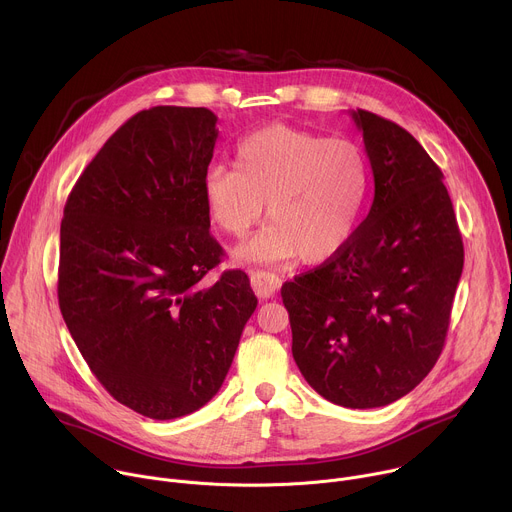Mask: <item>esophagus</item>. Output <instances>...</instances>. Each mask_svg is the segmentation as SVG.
I'll return each mask as SVG.
<instances>
[{"instance_id": "1", "label": "esophagus", "mask_w": 512, "mask_h": 512, "mask_svg": "<svg viewBox=\"0 0 512 512\" xmlns=\"http://www.w3.org/2000/svg\"><path fill=\"white\" fill-rule=\"evenodd\" d=\"M249 277H251V287H253V291H255L259 300L273 298L277 294V289L281 287V277L271 273V271L251 269Z\"/></svg>"}]
</instances>
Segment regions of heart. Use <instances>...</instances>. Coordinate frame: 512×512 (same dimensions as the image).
Returning <instances> with one entry per match:
<instances>
[{
    "instance_id": "b5f03b06",
    "label": "heart",
    "mask_w": 512,
    "mask_h": 512,
    "mask_svg": "<svg viewBox=\"0 0 512 512\" xmlns=\"http://www.w3.org/2000/svg\"><path fill=\"white\" fill-rule=\"evenodd\" d=\"M371 190V164L358 143L289 125H269L239 141L235 170L212 166L202 198L218 231L243 239L261 221L269 225L237 249L245 261L324 263L354 235Z\"/></svg>"
}]
</instances>
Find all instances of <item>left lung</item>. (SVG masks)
<instances>
[{
  "mask_svg": "<svg viewBox=\"0 0 512 512\" xmlns=\"http://www.w3.org/2000/svg\"><path fill=\"white\" fill-rule=\"evenodd\" d=\"M375 200L346 247L285 281L291 352L310 387L350 407L389 405L442 354L464 245L444 174L401 125L352 111Z\"/></svg>",
  "mask_w": 512,
  "mask_h": 512,
  "instance_id": "1",
  "label": "left lung"
}]
</instances>
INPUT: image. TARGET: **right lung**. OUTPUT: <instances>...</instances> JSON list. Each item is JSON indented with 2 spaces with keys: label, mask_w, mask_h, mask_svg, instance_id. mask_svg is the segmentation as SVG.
Segmentation results:
<instances>
[{
  "label": "right lung",
  "mask_w": 512,
  "mask_h": 512,
  "mask_svg": "<svg viewBox=\"0 0 512 512\" xmlns=\"http://www.w3.org/2000/svg\"><path fill=\"white\" fill-rule=\"evenodd\" d=\"M216 137L210 109L139 111L64 206L62 318L107 393L152 419L188 415L216 395L257 308L241 269L202 283L225 255L202 198Z\"/></svg>",
  "instance_id": "1"
}]
</instances>
